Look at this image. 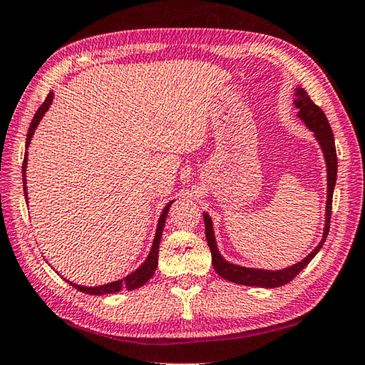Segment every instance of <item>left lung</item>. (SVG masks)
I'll return each mask as SVG.
<instances>
[{"label":"left lung","instance_id":"1","mask_svg":"<svg viewBox=\"0 0 365 365\" xmlns=\"http://www.w3.org/2000/svg\"><path fill=\"white\" fill-rule=\"evenodd\" d=\"M295 98L294 105L299 109V119L305 122V125L314 133L316 141L319 143L322 154H324L326 168H327V200H326V222H324V232H322V238L318 243V246L308 254L305 259H302L300 262L294 264L291 267L281 268V270H264V268H251L232 264L229 260L222 257V254L217 250L216 237H215V227H212V221L208 212H203L205 219V235L206 242H208L210 251H211V260L212 267L217 272L219 277H222L227 281L232 283L243 284V286H257V287H279L286 283L292 281L297 274L304 270V268L312 262V259L319 252L326 242V237L329 233V225H331V212H332V195L334 187L336 181V150H335V141L332 128L329 125L326 114L322 113L319 106H316L308 97L305 88L297 87L295 88Z\"/></svg>","mask_w":365,"mask_h":365}]
</instances>
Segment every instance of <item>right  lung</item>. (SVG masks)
<instances>
[{
  "label": "right lung",
  "instance_id": "obj_1",
  "mask_svg": "<svg viewBox=\"0 0 365 365\" xmlns=\"http://www.w3.org/2000/svg\"><path fill=\"white\" fill-rule=\"evenodd\" d=\"M53 101V92H49L47 95L46 101L41 105V108L34 114V118L30 123V128H29V133H26V144L25 148L29 149L31 138L34 135V130L39 125L41 119L44 118V114L47 113V109L51 108ZM26 165H29V153H25V159H24V165H22V176H24V194H25V200L29 202V192H26ZM175 200H171L167 206H165L160 219H159V224H157V229H155V237H154V242L153 246H150V251L148 254V257L144 262L133 270L132 273H128L127 277H123L122 279L118 281H113V283H106V284H101V286H81V284H76L73 281H68L73 287L76 289L81 291V292H86V294H92V295H105V294H115V292H120V291H133V289H138V287L144 286L148 283V281L153 278V274L157 268V262H159V246H160V240H162V232H163V227H165V221H167V216H168V211H170V206Z\"/></svg>",
  "mask_w": 365,
  "mask_h": 365
}]
</instances>
